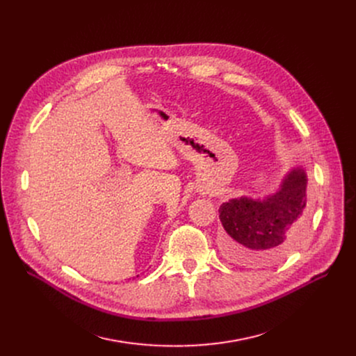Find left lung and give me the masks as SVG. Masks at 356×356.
Listing matches in <instances>:
<instances>
[{
  "label": "left lung",
  "instance_id": "1",
  "mask_svg": "<svg viewBox=\"0 0 356 356\" xmlns=\"http://www.w3.org/2000/svg\"><path fill=\"white\" fill-rule=\"evenodd\" d=\"M307 176L294 169L281 190L263 202L233 199L218 209L225 234L222 251L229 260L268 267L285 258L302 237L305 227Z\"/></svg>",
  "mask_w": 356,
  "mask_h": 356
}]
</instances>
